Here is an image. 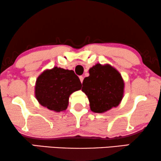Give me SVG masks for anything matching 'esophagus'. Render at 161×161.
I'll return each mask as SVG.
<instances>
[{"instance_id": "1", "label": "esophagus", "mask_w": 161, "mask_h": 161, "mask_svg": "<svg viewBox=\"0 0 161 161\" xmlns=\"http://www.w3.org/2000/svg\"><path fill=\"white\" fill-rule=\"evenodd\" d=\"M79 78H80V82L83 83V76H80V77H79Z\"/></svg>"}]
</instances>
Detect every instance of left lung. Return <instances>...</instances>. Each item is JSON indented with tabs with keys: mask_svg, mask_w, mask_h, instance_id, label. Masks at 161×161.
Here are the masks:
<instances>
[{
	"mask_svg": "<svg viewBox=\"0 0 161 161\" xmlns=\"http://www.w3.org/2000/svg\"><path fill=\"white\" fill-rule=\"evenodd\" d=\"M124 81L117 70L108 64H97L83 81L82 91L88 96L90 108L103 113L119 104L124 93Z\"/></svg>",
	"mask_w": 161,
	"mask_h": 161,
	"instance_id": "obj_1",
	"label": "left lung"
}]
</instances>
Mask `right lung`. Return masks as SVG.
Returning <instances> with one entry per match:
<instances>
[{
  "label": "right lung",
  "instance_id": "1",
  "mask_svg": "<svg viewBox=\"0 0 161 161\" xmlns=\"http://www.w3.org/2000/svg\"><path fill=\"white\" fill-rule=\"evenodd\" d=\"M81 87L80 79L74 71L55 67L37 78L35 96L42 106L60 112L67 109L70 94Z\"/></svg>",
  "mask_w": 161,
  "mask_h": 161
}]
</instances>
